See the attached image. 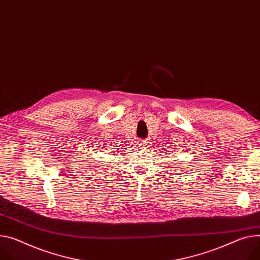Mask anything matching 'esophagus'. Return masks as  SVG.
Returning a JSON list of instances; mask_svg holds the SVG:
<instances>
[{
  "instance_id": "obj_1",
  "label": "esophagus",
  "mask_w": 260,
  "mask_h": 260,
  "mask_svg": "<svg viewBox=\"0 0 260 260\" xmlns=\"http://www.w3.org/2000/svg\"><path fill=\"white\" fill-rule=\"evenodd\" d=\"M148 146H149V143L148 142H139L138 143V145H137V147L139 148V149H142V150H145V149H147L148 148Z\"/></svg>"
}]
</instances>
